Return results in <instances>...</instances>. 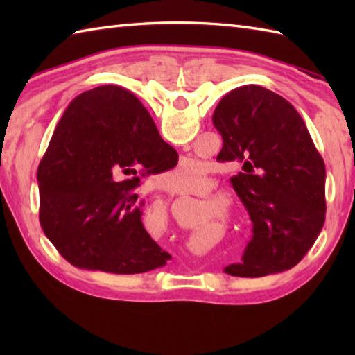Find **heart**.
Instances as JSON below:
<instances>
[{
	"label": "heart",
	"instance_id": "b5f03b06",
	"mask_svg": "<svg viewBox=\"0 0 355 355\" xmlns=\"http://www.w3.org/2000/svg\"><path fill=\"white\" fill-rule=\"evenodd\" d=\"M166 177L169 178V184L173 191L184 192L189 189V186L194 183L197 178L202 177V171L197 164H184L171 172H167Z\"/></svg>",
	"mask_w": 355,
	"mask_h": 355
}]
</instances>
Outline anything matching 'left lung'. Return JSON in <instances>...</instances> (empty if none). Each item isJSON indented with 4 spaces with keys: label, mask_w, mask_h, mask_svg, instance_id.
I'll return each instance as SVG.
<instances>
[{
    "label": "left lung",
    "mask_w": 355,
    "mask_h": 355,
    "mask_svg": "<svg viewBox=\"0 0 355 355\" xmlns=\"http://www.w3.org/2000/svg\"><path fill=\"white\" fill-rule=\"evenodd\" d=\"M220 163L252 220L241 263L224 272L263 277L286 271L315 244L326 219V167L302 117L284 97L249 84L224 95L213 114Z\"/></svg>",
    "instance_id": "obj_1"
}]
</instances>
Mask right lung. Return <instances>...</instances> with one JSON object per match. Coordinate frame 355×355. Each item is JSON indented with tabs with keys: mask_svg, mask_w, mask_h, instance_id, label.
I'll return each mask as SVG.
<instances>
[{
	"mask_svg": "<svg viewBox=\"0 0 355 355\" xmlns=\"http://www.w3.org/2000/svg\"><path fill=\"white\" fill-rule=\"evenodd\" d=\"M177 161L127 89L83 92L59 120L37 171L44 233L76 268L139 274L164 266L171 255L144 228L135 175L169 171Z\"/></svg>",
	"mask_w": 355,
	"mask_h": 355,
	"instance_id": "1",
	"label": "right lung"
}]
</instances>
